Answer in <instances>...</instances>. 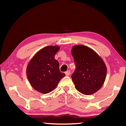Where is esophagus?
Instances as JSON below:
<instances>
[{
    "label": "esophagus",
    "instance_id": "esophagus-1",
    "mask_svg": "<svg viewBox=\"0 0 126 126\" xmlns=\"http://www.w3.org/2000/svg\"><path fill=\"white\" fill-rule=\"evenodd\" d=\"M70 71L69 70H67V71H66V72H65V75H66L67 76H69V75H70Z\"/></svg>",
    "mask_w": 126,
    "mask_h": 126
}]
</instances>
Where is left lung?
I'll return each instance as SVG.
<instances>
[{
    "instance_id": "obj_1",
    "label": "left lung",
    "mask_w": 126,
    "mask_h": 126,
    "mask_svg": "<svg viewBox=\"0 0 126 126\" xmlns=\"http://www.w3.org/2000/svg\"><path fill=\"white\" fill-rule=\"evenodd\" d=\"M76 70L72 75L75 88L80 93L93 94L102 87L107 76V67L102 59L87 46L76 45L72 48Z\"/></svg>"
}]
</instances>
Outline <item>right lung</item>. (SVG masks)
<instances>
[{
    "label": "right lung",
    "instance_id": "right-lung-1",
    "mask_svg": "<svg viewBox=\"0 0 126 126\" xmlns=\"http://www.w3.org/2000/svg\"><path fill=\"white\" fill-rule=\"evenodd\" d=\"M59 46H49L41 49L33 56L27 67V76L31 86L42 94L53 91L65 76L59 69L54 56Z\"/></svg>",
    "mask_w": 126,
    "mask_h": 126
}]
</instances>
